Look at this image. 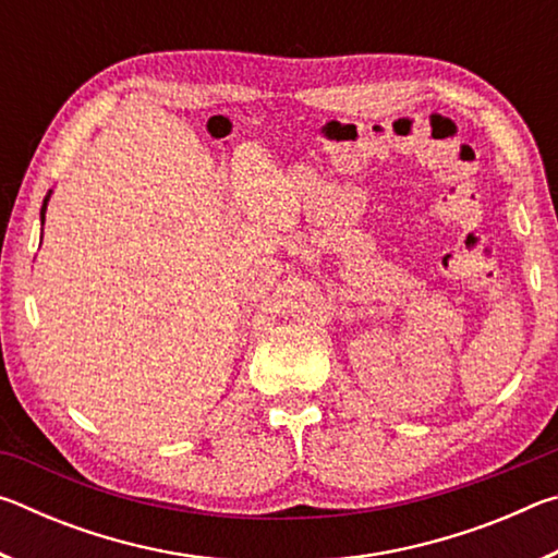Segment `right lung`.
<instances>
[{
	"label": "right lung",
	"instance_id": "right-lung-1",
	"mask_svg": "<svg viewBox=\"0 0 558 558\" xmlns=\"http://www.w3.org/2000/svg\"><path fill=\"white\" fill-rule=\"evenodd\" d=\"M51 189H49V194L44 196V206H41V226H44V221H46V206H49V199H51Z\"/></svg>",
	"mask_w": 558,
	"mask_h": 558
}]
</instances>
